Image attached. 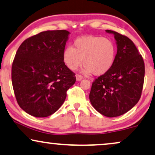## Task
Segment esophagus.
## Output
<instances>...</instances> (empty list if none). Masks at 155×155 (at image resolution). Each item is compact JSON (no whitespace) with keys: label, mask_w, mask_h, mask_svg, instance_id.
Wrapping results in <instances>:
<instances>
[{"label":"esophagus","mask_w":155,"mask_h":155,"mask_svg":"<svg viewBox=\"0 0 155 155\" xmlns=\"http://www.w3.org/2000/svg\"><path fill=\"white\" fill-rule=\"evenodd\" d=\"M76 81H81V80L83 79V76H82L81 75H79V74H77V75L76 76Z\"/></svg>","instance_id":"1"}]
</instances>
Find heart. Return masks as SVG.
<instances>
[{
  "label": "heart",
  "mask_w": 155,
  "mask_h": 155,
  "mask_svg": "<svg viewBox=\"0 0 155 155\" xmlns=\"http://www.w3.org/2000/svg\"><path fill=\"white\" fill-rule=\"evenodd\" d=\"M116 56V45L111 39L91 35L76 39L74 47H66L62 54L64 63L70 70L77 69L84 60L82 72L96 76L107 74L114 64Z\"/></svg>",
  "instance_id": "obj_1"
}]
</instances>
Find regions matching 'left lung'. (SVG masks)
I'll return each mask as SVG.
<instances>
[{
	"label": "left lung",
	"mask_w": 155,
	"mask_h": 155,
	"mask_svg": "<svg viewBox=\"0 0 155 155\" xmlns=\"http://www.w3.org/2000/svg\"><path fill=\"white\" fill-rule=\"evenodd\" d=\"M117 52L114 64L107 74L93 82L89 99L104 116L115 117L130 111L140 100L144 79V63L132 41L111 30Z\"/></svg>",
	"instance_id": "left-lung-1"
}]
</instances>
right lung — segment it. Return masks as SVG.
I'll return each instance as SVG.
<instances>
[{
	"label": "right lung",
	"mask_w": 155,
	"mask_h": 155,
	"mask_svg": "<svg viewBox=\"0 0 155 155\" xmlns=\"http://www.w3.org/2000/svg\"><path fill=\"white\" fill-rule=\"evenodd\" d=\"M70 33L46 31L27 38L13 60L11 78L17 102L28 114L46 117L63 104L76 76L62 54Z\"/></svg>",
	"instance_id": "add662e5"
}]
</instances>
